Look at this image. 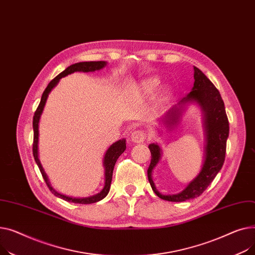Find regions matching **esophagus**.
I'll return each mask as SVG.
<instances>
[{
  "instance_id": "esophagus-1",
  "label": "esophagus",
  "mask_w": 255,
  "mask_h": 255,
  "mask_svg": "<svg viewBox=\"0 0 255 255\" xmlns=\"http://www.w3.org/2000/svg\"><path fill=\"white\" fill-rule=\"evenodd\" d=\"M130 140L132 143H142L145 140V133L142 130H134L130 134Z\"/></svg>"
}]
</instances>
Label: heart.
Returning <instances> with one entry per match:
<instances>
[{
  "instance_id": "heart-1",
  "label": "heart",
  "mask_w": 255,
  "mask_h": 255,
  "mask_svg": "<svg viewBox=\"0 0 255 255\" xmlns=\"http://www.w3.org/2000/svg\"><path fill=\"white\" fill-rule=\"evenodd\" d=\"M159 84V79L158 78H155V77H152V78H148L146 80H144L142 83H141V92L145 95V96H149L151 95L154 91L155 88L157 87V85ZM169 94V91L168 89L164 87L162 88L159 95H158V98H157V101L158 102H162L167 99V96Z\"/></svg>"
}]
</instances>
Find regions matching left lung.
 Here are the masks:
<instances>
[{"mask_svg":"<svg viewBox=\"0 0 255 255\" xmlns=\"http://www.w3.org/2000/svg\"><path fill=\"white\" fill-rule=\"evenodd\" d=\"M193 71L194 83L191 92L161 116L159 124L161 123L169 129H173L180 124L186 105L190 103L199 105L203 113V128L205 132V153L200 173L179 193L161 194L156 189L152 180L153 169L161 157V148L157 143L149 144L148 146L151 152V162L147 171L149 183L158 198L169 202H184L200 197L214 180L226 158L230 126L224 103L218 89L207 78L206 75L197 67H193Z\"/></svg>","mask_w":255,"mask_h":255,"instance_id":"left-lung-1","label":"left lung"}]
</instances>
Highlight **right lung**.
Returning a JSON list of instances; mask_svg holds the SVG:
<instances>
[{"label":"right lung","mask_w":255,"mask_h":255,"mask_svg":"<svg viewBox=\"0 0 255 255\" xmlns=\"http://www.w3.org/2000/svg\"><path fill=\"white\" fill-rule=\"evenodd\" d=\"M107 62H82V63H77L71 65L70 67H68L65 71H63L61 74H58L57 76L51 80L49 82V84L47 85L46 89H45L39 106L35 112L34 118H33V128H34V143H33V154H34V158L36 160L37 166L39 167V170L44 178L45 182H46L48 188L50 189V191L54 194L55 197L61 198L65 201L71 202V203H75V204H93V203H97L101 200H103L104 198H106V196L108 194L109 190H110V186H111V181H112V174H113V169L115 166V162L117 160V158L121 156L127 148V144H126V139L123 140H118L117 142L113 143L108 149L106 153L104 155V160H103V164H104V169H105V184L103 189L95 194V196L92 197H87V198H72V197H68L65 196V194H62L57 192L50 184L49 179L45 173L42 164L39 160L38 157V139H39V122H40V117L42 115V112L44 110L45 104H46L47 98L50 94V92L52 89L57 85V83L59 82L63 77H66L67 75L72 74L74 72H84V73H88V72H95V71H99L102 70L104 67H106Z\"/></svg>","instance_id":"right-lung-1"}]
</instances>
